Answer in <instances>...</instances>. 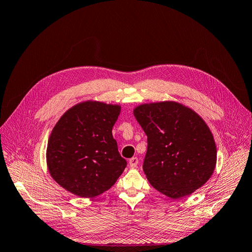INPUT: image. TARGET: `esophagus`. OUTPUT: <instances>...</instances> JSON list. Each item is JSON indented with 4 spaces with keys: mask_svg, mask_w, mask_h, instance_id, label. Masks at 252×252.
<instances>
[{
    "mask_svg": "<svg viewBox=\"0 0 252 252\" xmlns=\"http://www.w3.org/2000/svg\"><path fill=\"white\" fill-rule=\"evenodd\" d=\"M138 164H139V159L137 158H132L129 159V166L131 168H136Z\"/></svg>",
    "mask_w": 252,
    "mask_h": 252,
    "instance_id": "obj_1",
    "label": "esophagus"
}]
</instances>
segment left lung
Returning <instances> with one entry per match:
<instances>
[{
	"mask_svg": "<svg viewBox=\"0 0 252 252\" xmlns=\"http://www.w3.org/2000/svg\"><path fill=\"white\" fill-rule=\"evenodd\" d=\"M148 136L143 171L154 189L178 199L209 180L217 164L214 136L196 112L176 101L133 109Z\"/></svg>",
	"mask_w": 252,
	"mask_h": 252,
	"instance_id": "8db88e82",
	"label": "left lung"
}]
</instances>
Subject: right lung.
Returning <instances> with one entry per match:
<instances>
[{
	"label": "right lung",
	"instance_id": "add662e5",
	"mask_svg": "<svg viewBox=\"0 0 252 252\" xmlns=\"http://www.w3.org/2000/svg\"><path fill=\"white\" fill-rule=\"evenodd\" d=\"M120 113L119 104L88 100L60 117L46 150L48 171L60 187L91 198L116 182L127 165L112 135Z\"/></svg>",
	"mask_w": 252,
	"mask_h": 252
}]
</instances>
